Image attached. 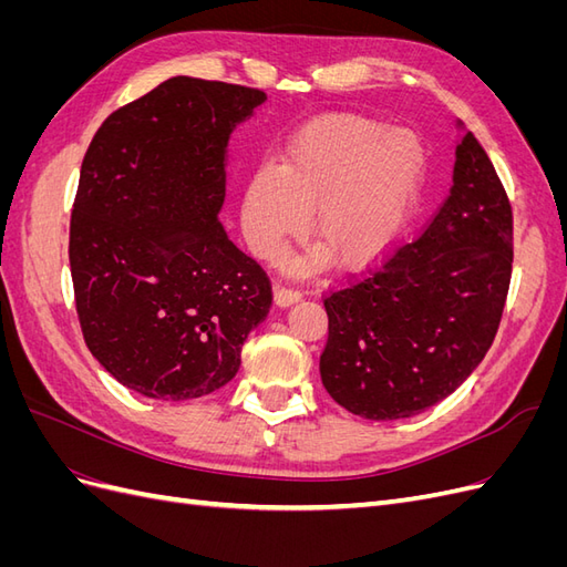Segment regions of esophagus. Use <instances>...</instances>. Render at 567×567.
<instances>
[{
	"label": "esophagus",
	"mask_w": 567,
	"mask_h": 567,
	"mask_svg": "<svg viewBox=\"0 0 567 567\" xmlns=\"http://www.w3.org/2000/svg\"><path fill=\"white\" fill-rule=\"evenodd\" d=\"M274 300H277L279 307H286L290 302L300 300V290L290 288V286H277V288H274Z\"/></svg>",
	"instance_id": "obj_1"
}]
</instances>
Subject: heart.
<instances>
[{
    "mask_svg": "<svg viewBox=\"0 0 567 567\" xmlns=\"http://www.w3.org/2000/svg\"><path fill=\"white\" fill-rule=\"evenodd\" d=\"M425 148L411 130L364 115H329L302 127L281 165L250 175L241 225L250 248L271 260L305 229L321 244L298 265L323 262L326 250L346 267L383 255L404 229L421 194Z\"/></svg>",
    "mask_w": 567,
    "mask_h": 567,
    "instance_id": "b5f03b06",
    "label": "heart"
}]
</instances>
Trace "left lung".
<instances>
[{
  "instance_id": "obj_1",
  "label": "left lung",
  "mask_w": 567,
  "mask_h": 567,
  "mask_svg": "<svg viewBox=\"0 0 567 567\" xmlns=\"http://www.w3.org/2000/svg\"><path fill=\"white\" fill-rule=\"evenodd\" d=\"M513 267V210L466 132L450 196L414 241L323 296L321 383L357 416L394 421L452 394L499 331Z\"/></svg>"
}]
</instances>
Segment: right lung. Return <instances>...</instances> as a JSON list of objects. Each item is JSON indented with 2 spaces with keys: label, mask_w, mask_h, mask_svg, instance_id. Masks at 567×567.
<instances>
[{
  "label": "right lung",
  "mask_w": 567,
  "mask_h": 567,
  "mask_svg": "<svg viewBox=\"0 0 567 567\" xmlns=\"http://www.w3.org/2000/svg\"><path fill=\"white\" fill-rule=\"evenodd\" d=\"M267 94L169 78L113 111L84 153L68 260L90 352L153 400L229 383L271 281L221 229L225 151Z\"/></svg>",
  "instance_id": "1"
}]
</instances>
